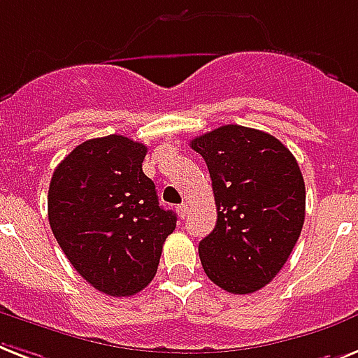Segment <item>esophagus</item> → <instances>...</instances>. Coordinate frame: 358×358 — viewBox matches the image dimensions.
Here are the masks:
<instances>
[{"mask_svg":"<svg viewBox=\"0 0 358 358\" xmlns=\"http://www.w3.org/2000/svg\"><path fill=\"white\" fill-rule=\"evenodd\" d=\"M177 213H179V216H181L182 220L187 218V214H188V205H185V203H182V205H179V207H177Z\"/></svg>","mask_w":358,"mask_h":358,"instance_id":"obj_1","label":"esophagus"}]
</instances>
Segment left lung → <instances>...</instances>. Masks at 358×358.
<instances>
[{"instance_id": "8db88e82", "label": "left lung", "mask_w": 358, "mask_h": 358, "mask_svg": "<svg viewBox=\"0 0 358 358\" xmlns=\"http://www.w3.org/2000/svg\"><path fill=\"white\" fill-rule=\"evenodd\" d=\"M213 179L218 220L199 242L207 277L231 294L268 285L292 253L305 222V181L275 136L222 125L190 142Z\"/></svg>"}]
</instances>
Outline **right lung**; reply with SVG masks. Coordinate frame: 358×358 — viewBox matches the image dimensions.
Listing matches in <instances>:
<instances>
[{
  "instance_id": "right-lung-1",
  "label": "right lung",
  "mask_w": 358,
  "mask_h": 358,
  "mask_svg": "<svg viewBox=\"0 0 358 358\" xmlns=\"http://www.w3.org/2000/svg\"><path fill=\"white\" fill-rule=\"evenodd\" d=\"M148 148L108 134L83 142L57 166L48 218L77 273L108 296H133L155 277L177 216L159 205L142 171Z\"/></svg>"
}]
</instances>
